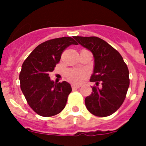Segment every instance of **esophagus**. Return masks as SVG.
<instances>
[{
  "label": "esophagus",
  "mask_w": 146,
  "mask_h": 146,
  "mask_svg": "<svg viewBox=\"0 0 146 146\" xmlns=\"http://www.w3.org/2000/svg\"><path fill=\"white\" fill-rule=\"evenodd\" d=\"M72 89L74 90V89H77V88H80V85L72 84Z\"/></svg>",
  "instance_id": "1"
}]
</instances>
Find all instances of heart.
Segmentation results:
<instances>
[{
	"label": "heart",
	"instance_id": "1",
	"mask_svg": "<svg viewBox=\"0 0 146 146\" xmlns=\"http://www.w3.org/2000/svg\"><path fill=\"white\" fill-rule=\"evenodd\" d=\"M86 76V72L82 69H70L67 72V77L68 79L74 83H80L82 82Z\"/></svg>",
	"mask_w": 146,
	"mask_h": 146
}]
</instances>
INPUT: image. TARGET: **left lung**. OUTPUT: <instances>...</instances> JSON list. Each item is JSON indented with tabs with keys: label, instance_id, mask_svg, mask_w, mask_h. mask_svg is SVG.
<instances>
[{
	"label": "left lung",
	"instance_id": "left-lung-1",
	"mask_svg": "<svg viewBox=\"0 0 146 146\" xmlns=\"http://www.w3.org/2000/svg\"><path fill=\"white\" fill-rule=\"evenodd\" d=\"M81 46L92 52L94 72L90 81L94 86L85 99L89 112L96 116H109L121 106L129 86L128 67L121 54L108 42L96 36H74Z\"/></svg>",
	"mask_w": 146,
	"mask_h": 146
}]
</instances>
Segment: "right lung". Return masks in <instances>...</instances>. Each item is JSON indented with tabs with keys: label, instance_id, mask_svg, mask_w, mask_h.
Instances as JSON below:
<instances>
[{
	"label": "right lung",
	"instance_id": "right-lung-1",
	"mask_svg": "<svg viewBox=\"0 0 146 146\" xmlns=\"http://www.w3.org/2000/svg\"><path fill=\"white\" fill-rule=\"evenodd\" d=\"M71 44H77L72 37L53 38L38 45L22 66L20 88L27 102L41 116L58 114L66 104L72 91L69 82H54L49 73L60 61L61 54Z\"/></svg>",
	"mask_w": 146,
	"mask_h": 146
}]
</instances>
